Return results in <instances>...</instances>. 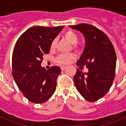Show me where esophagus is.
<instances>
[{"instance_id": "obj_1", "label": "esophagus", "mask_w": 126, "mask_h": 126, "mask_svg": "<svg viewBox=\"0 0 126 126\" xmlns=\"http://www.w3.org/2000/svg\"><path fill=\"white\" fill-rule=\"evenodd\" d=\"M65 68H66V67H65V66H61V71H64V70L65 69Z\"/></svg>"}]
</instances>
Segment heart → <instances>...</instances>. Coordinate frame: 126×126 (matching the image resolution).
<instances>
[{
  "label": "heart",
  "instance_id": "b5f03b06",
  "mask_svg": "<svg viewBox=\"0 0 126 126\" xmlns=\"http://www.w3.org/2000/svg\"><path fill=\"white\" fill-rule=\"evenodd\" d=\"M64 37L67 41H69L71 44H74V46L76 47L77 42H78V36L73 31H67L64 33ZM56 45V40H53L51 44V49L55 48ZM75 58V55L73 53H68V54H61L59 55L56 58V61L60 64H67L73 59Z\"/></svg>",
  "mask_w": 126,
  "mask_h": 126
}]
</instances>
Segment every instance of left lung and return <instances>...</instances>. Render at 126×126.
<instances>
[{
  "mask_svg": "<svg viewBox=\"0 0 126 126\" xmlns=\"http://www.w3.org/2000/svg\"><path fill=\"white\" fill-rule=\"evenodd\" d=\"M84 35L85 46L77 66H86L84 73L77 69L74 82L77 90L88 101H96L105 95L115 77L116 55L109 38L103 31L91 25H69Z\"/></svg>",
  "mask_w": 126,
  "mask_h": 126,
  "instance_id": "8db88e82",
  "label": "left lung"
}]
</instances>
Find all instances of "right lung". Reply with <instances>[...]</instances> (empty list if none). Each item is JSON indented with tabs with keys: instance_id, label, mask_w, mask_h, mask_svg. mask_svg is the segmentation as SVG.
<instances>
[{
	"instance_id": "obj_1",
	"label": "right lung",
	"mask_w": 126,
	"mask_h": 126,
	"mask_svg": "<svg viewBox=\"0 0 126 126\" xmlns=\"http://www.w3.org/2000/svg\"><path fill=\"white\" fill-rule=\"evenodd\" d=\"M65 26H34L17 40L12 54V76L25 97L34 103H43L55 92L61 73L58 66L48 70L41 66L43 55L49 53L51 42Z\"/></svg>"
}]
</instances>
